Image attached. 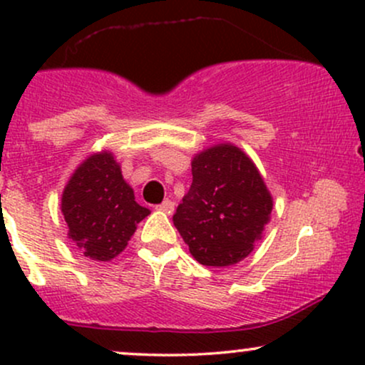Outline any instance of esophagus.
<instances>
[{
  "label": "esophagus",
  "mask_w": 365,
  "mask_h": 365,
  "mask_svg": "<svg viewBox=\"0 0 365 365\" xmlns=\"http://www.w3.org/2000/svg\"><path fill=\"white\" fill-rule=\"evenodd\" d=\"M158 209L159 211H163V212H166V215H171V212L175 211V202L173 200H170V199H166L165 202H161L158 206Z\"/></svg>",
  "instance_id": "esophagus-1"
}]
</instances>
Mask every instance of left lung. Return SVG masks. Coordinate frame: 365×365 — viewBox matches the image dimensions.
Returning a JSON list of instances; mask_svg holds the SVG:
<instances>
[{"label":"left lung","instance_id":"1","mask_svg":"<svg viewBox=\"0 0 365 365\" xmlns=\"http://www.w3.org/2000/svg\"><path fill=\"white\" fill-rule=\"evenodd\" d=\"M273 195L257 166L230 142L192 159V185L173 223L197 262L233 266L244 261L269 223Z\"/></svg>","mask_w":365,"mask_h":365}]
</instances>
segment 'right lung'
<instances>
[{"instance_id": "right-lung-1", "label": "right lung", "mask_w": 365, "mask_h": 365, "mask_svg": "<svg viewBox=\"0 0 365 365\" xmlns=\"http://www.w3.org/2000/svg\"><path fill=\"white\" fill-rule=\"evenodd\" d=\"M61 212L70 240L98 262L123 252L137 225L150 215L137 204L111 150L91 154L75 168L63 188Z\"/></svg>"}]
</instances>
